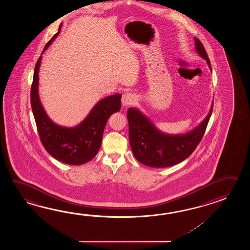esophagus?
Segmentation results:
<instances>
[{
  "label": "esophagus",
  "instance_id": "1",
  "mask_svg": "<svg viewBox=\"0 0 250 250\" xmlns=\"http://www.w3.org/2000/svg\"><path fill=\"white\" fill-rule=\"evenodd\" d=\"M136 100V96L133 93H125L123 96L122 98V102H123V105H131Z\"/></svg>",
  "mask_w": 250,
  "mask_h": 250
}]
</instances>
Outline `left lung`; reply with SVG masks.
<instances>
[{"label":"left lung","mask_w":250,"mask_h":250,"mask_svg":"<svg viewBox=\"0 0 250 250\" xmlns=\"http://www.w3.org/2000/svg\"><path fill=\"white\" fill-rule=\"evenodd\" d=\"M196 50L206 59L212 69L210 60L202 42L195 38ZM213 104L208 117L198 127L185 135H167L156 129L148 119L137 109L127 110L128 138L136 159L141 164L154 168L177 165L187 159L197 148L208 127Z\"/></svg>","instance_id":"obj_1"}]
</instances>
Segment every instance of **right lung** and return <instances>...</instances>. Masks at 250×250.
Here are the masks:
<instances>
[{
    "label": "right lung",
    "instance_id": "right-lung-1",
    "mask_svg": "<svg viewBox=\"0 0 250 250\" xmlns=\"http://www.w3.org/2000/svg\"><path fill=\"white\" fill-rule=\"evenodd\" d=\"M62 24L59 27L58 32L45 44L42 53L58 36ZM41 58L42 56L38 58L36 63L30 93L31 108L40 140L43 147L55 159L67 165L85 164L96 156L100 148L108 119L113 112L121 110L122 95L116 94L98 102L85 121L77 127H60L48 118L39 100L38 70Z\"/></svg>",
    "mask_w": 250,
    "mask_h": 250
}]
</instances>
